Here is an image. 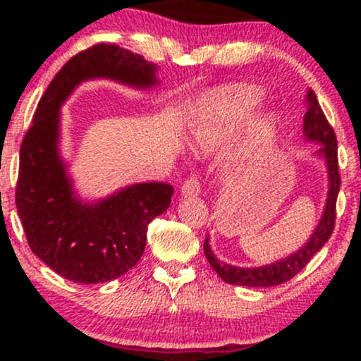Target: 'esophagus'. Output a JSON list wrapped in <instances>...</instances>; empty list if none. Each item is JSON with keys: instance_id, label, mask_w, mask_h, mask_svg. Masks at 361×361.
<instances>
[{"instance_id": "1", "label": "esophagus", "mask_w": 361, "mask_h": 361, "mask_svg": "<svg viewBox=\"0 0 361 361\" xmlns=\"http://www.w3.org/2000/svg\"><path fill=\"white\" fill-rule=\"evenodd\" d=\"M181 197H197L200 193V181L197 176H192L190 180H186L183 186L180 190Z\"/></svg>"}]
</instances>
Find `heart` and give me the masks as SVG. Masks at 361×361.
I'll use <instances>...</instances> for the list:
<instances>
[{"label": "heart", "instance_id": "heart-1", "mask_svg": "<svg viewBox=\"0 0 361 361\" xmlns=\"http://www.w3.org/2000/svg\"><path fill=\"white\" fill-rule=\"evenodd\" d=\"M264 102V91L255 85H233L209 91L193 105L188 120L190 137L200 151L226 147L243 130ZM279 118L264 115L252 123L250 135L222 169L226 183L239 185L251 176L275 146L279 137Z\"/></svg>", "mask_w": 361, "mask_h": 361}]
</instances>
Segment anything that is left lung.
Segmentation results:
<instances>
[{
    "label": "left lung",
    "mask_w": 361,
    "mask_h": 361,
    "mask_svg": "<svg viewBox=\"0 0 361 361\" xmlns=\"http://www.w3.org/2000/svg\"><path fill=\"white\" fill-rule=\"evenodd\" d=\"M305 105L307 111L304 115V137L309 142L319 144V147L314 156L321 157L324 161L327 169V181H329V188H327V198L324 210H322L319 224L310 234L307 243L300 246L299 250L287 258H281L275 263L263 264V267H252V268H241L234 267V264L224 263L214 255L212 247H210L209 235L205 238L204 252L209 259L210 267L217 271V275L231 285H243V287H276V285L285 283L290 279L299 273L305 264L309 263L316 252L321 250L331 238L334 231V219H336V198L339 193V171H338V142L336 135H334L333 127L327 122L324 111L321 110L316 94L312 90L307 91L305 94Z\"/></svg>",
    "instance_id": "1"
}]
</instances>
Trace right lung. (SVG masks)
Masks as SVG:
<instances>
[{
    "instance_id": "1",
    "label": "right lung",
    "mask_w": 361,
    "mask_h": 361,
    "mask_svg": "<svg viewBox=\"0 0 361 361\" xmlns=\"http://www.w3.org/2000/svg\"><path fill=\"white\" fill-rule=\"evenodd\" d=\"M157 66L114 44H98L69 59L37 105L20 147L16 210L34 255L76 283H105L137 264L147 226L171 204L168 183H135L85 202L61 157V106L85 81L110 80L154 88Z\"/></svg>"
}]
</instances>
